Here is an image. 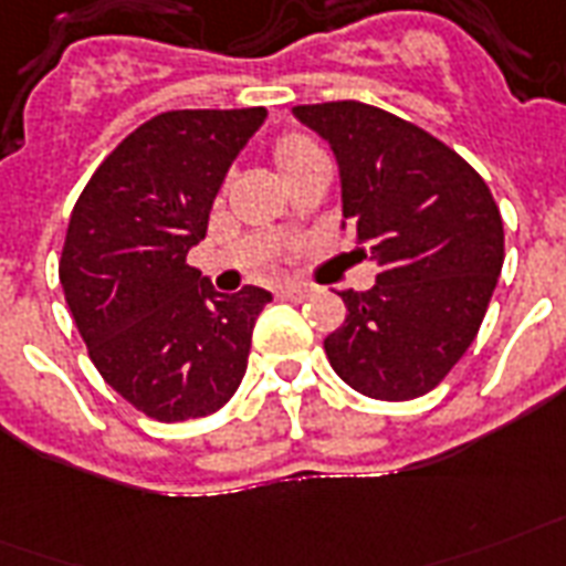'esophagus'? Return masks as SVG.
<instances>
[{
  "label": "esophagus",
  "mask_w": 566,
  "mask_h": 566,
  "mask_svg": "<svg viewBox=\"0 0 566 566\" xmlns=\"http://www.w3.org/2000/svg\"><path fill=\"white\" fill-rule=\"evenodd\" d=\"M277 297H280V301H292V304H297V301H306V297H310V289H304V286H280Z\"/></svg>",
  "instance_id": "esophagus-1"
}]
</instances>
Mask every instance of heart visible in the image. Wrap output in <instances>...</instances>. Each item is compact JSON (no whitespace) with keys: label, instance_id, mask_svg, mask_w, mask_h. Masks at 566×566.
<instances>
[{"label":"heart","instance_id":"obj_1","mask_svg":"<svg viewBox=\"0 0 566 566\" xmlns=\"http://www.w3.org/2000/svg\"><path fill=\"white\" fill-rule=\"evenodd\" d=\"M271 156H274V165H277V170L283 174V179H286L289 174H295L304 161H310L313 156H322V150H318V144H315L313 138H306V135L301 133H286L274 142Z\"/></svg>","mask_w":566,"mask_h":566}]
</instances>
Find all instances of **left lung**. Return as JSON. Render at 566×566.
<instances>
[{
  "instance_id": "8db88e82",
  "label": "left lung",
  "mask_w": 566,
  "mask_h": 566,
  "mask_svg": "<svg viewBox=\"0 0 566 566\" xmlns=\"http://www.w3.org/2000/svg\"><path fill=\"white\" fill-rule=\"evenodd\" d=\"M339 161L343 214L380 271L324 339L333 371L363 396L431 392L479 333L505 260L502 214L488 182L449 144L384 108L295 105Z\"/></svg>"
}]
</instances>
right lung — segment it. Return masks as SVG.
<instances>
[{
  "mask_svg": "<svg viewBox=\"0 0 566 566\" xmlns=\"http://www.w3.org/2000/svg\"><path fill=\"white\" fill-rule=\"evenodd\" d=\"M265 108L150 117L94 170L70 212L59 262L70 313L108 387L156 422L214 413L248 369L271 292L218 295L188 265L209 209Z\"/></svg>",
  "mask_w": 566,
  "mask_h": 566,
  "instance_id": "add662e5",
  "label": "right lung"
}]
</instances>
